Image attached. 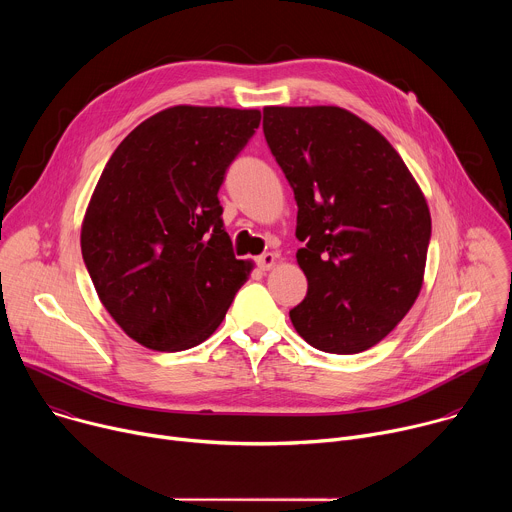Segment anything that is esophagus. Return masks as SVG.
Wrapping results in <instances>:
<instances>
[{"label": "esophagus", "instance_id": "34e87169", "mask_svg": "<svg viewBox=\"0 0 512 512\" xmlns=\"http://www.w3.org/2000/svg\"><path fill=\"white\" fill-rule=\"evenodd\" d=\"M275 255L273 253H263V255H259L257 259H255V263H257V267L261 269V271H267V269H271L273 265H275Z\"/></svg>", "mask_w": 512, "mask_h": 512}]
</instances>
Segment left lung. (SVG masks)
I'll use <instances>...</instances> for the list:
<instances>
[{"instance_id": "8db88e82", "label": "left lung", "mask_w": 512, "mask_h": 512, "mask_svg": "<svg viewBox=\"0 0 512 512\" xmlns=\"http://www.w3.org/2000/svg\"><path fill=\"white\" fill-rule=\"evenodd\" d=\"M263 133L298 202L308 294L289 310L318 350L381 342L419 296L431 216L393 145L340 107H265Z\"/></svg>"}]
</instances>
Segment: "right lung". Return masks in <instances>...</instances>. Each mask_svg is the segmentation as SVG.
Segmentation results:
<instances>
[{
    "label": "right lung",
    "mask_w": 512,
    "mask_h": 512,
    "mask_svg": "<svg viewBox=\"0 0 512 512\" xmlns=\"http://www.w3.org/2000/svg\"><path fill=\"white\" fill-rule=\"evenodd\" d=\"M259 123L257 109L170 107L107 162L81 249L99 300L135 342L162 352L204 342L247 281L218 190Z\"/></svg>",
    "instance_id": "obj_1"
}]
</instances>
